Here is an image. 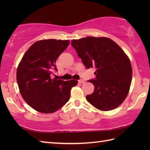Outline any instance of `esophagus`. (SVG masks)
<instances>
[{"label": "esophagus", "instance_id": "34e87169", "mask_svg": "<svg viewBox=\"0 0 150 150\" xmlns=\"http://www.w3.org/2000/svg\"><path fill=\"white\" fill-rule=\"evenodd\" d=\"M79 83H82V84H84L85 81L84 80H83V79H80V80H79Z\"/></svg>", "mask_w": 150, "mask_h": 150}]
</instances>
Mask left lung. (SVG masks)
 Masks as SVG:
<instances>
[{"label":"left lung","instance_id":"obj_1","mask_svg":"<svg viewBox=\"0 0 150 150\" xmlns=\"http://www.w3.org/2000/svg\"><path fill=\"white\" fill-rule=\"evenodd\" d=\"M71 46L87 69L95 68L93 93L88 103L102 111H110L123 103L128 94L132 79V68L124 51L110 39L88 37L72 40Z\"/></svg>","mask_w":150,"mask_h":150}]
</instances>
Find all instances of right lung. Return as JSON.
I'll return each mask as SVG.
<instances>
[{"mask_svg": "<svg viewBox=\"0 0 150 150\" xmlns=\"http://www.w3.org/2000/svg\"><path fill=\"white\" fill-rule=\"evenodd\" d=\"M69 41L56 39L39 40L25 53L17 70V81L24 100L33 109L44 113L55 112L70 98L75 80L64 81L52 78L57 71L55 62Z\"/></svg>", "mask_w": 150, "mask_h": 150, "instance_id": "obj_1", "label": "right lung"}]
</instances>
